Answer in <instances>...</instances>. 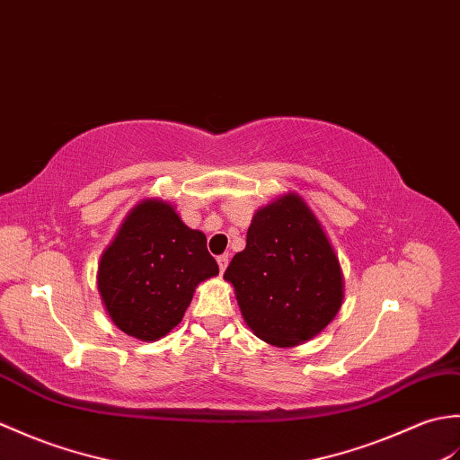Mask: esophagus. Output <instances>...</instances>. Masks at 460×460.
<instances>
[{"label": "esophagus", "mask_w": 460, "mask_h": 460, "mask_svg": "<svg viewBox=\"0 0 460 460\" xmlns=\"http://www.w3.org/2000/svg\"><path fill=\"white\" fill-rule=\"evenodd\" d=\"M217 261H218V268H220V271H224V270H226L228 261H230V256H228V253H222V256H218V258H217Z\"/></svg>", "instance_id": "34e87169"}]
</instances>
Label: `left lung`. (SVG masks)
<instances>
[{
  "instance_id": "left-lung-1",
  "label": "left lung",
  "mask_w": 460,
  "mask_h": 460,
  "mask_svg": "<svg viewBox=\"0 0 460 460\" xmlns=\"http://www.w3.org/2000/svg\"><path fill=\"white\" fill-rule=\"evenodd\" d=\"M224 279L253 334L275 346L311 341L342 305L339 258L295 192L253 214L246 250L232 258Z\"/></svg>"
}]
</instances>
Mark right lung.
Masks as SVG:
<instances>
[{"label": "right lung", "mask_w": 460, "mask_h": 460, "mask_svg": "<svg viewBox=\"0 0 460 460\" xmlns=\"http://www.w3.org/2000/svg\"><path fill=\"white\" fill-rule=\"evenodd\" d=\"M218 275L207 236L190 230L163 200L128 214L98 268V291L119 331L157 341L181 323L195 288Z\"/></svg>", "instance_id": "obj_1"}]
</instances>
